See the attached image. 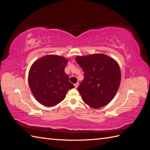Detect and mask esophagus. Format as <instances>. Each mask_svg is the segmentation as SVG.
<instances>
[{
	"instance_id": "34e87169",
	"label": "esophagus",
	"mask_w": 150,
	"mask_h": 150,
	"mask_svg": "<svg viewBox=\"0 0 150 150\" xmlns=\"http://www.w3.org/2000/svg\"><path fill=\"white\" fill-rule=\"evenodd\" d=\"M78 86H79V83H76V84H74V87H75V88H77L78 87Z\"/></svg>"
}]
</instances>
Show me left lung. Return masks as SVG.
<instances>
[{
	"label": "left lung",
	"mask_w": 150,
	"mask_h": 150,
	"mask_svg": "<svg viewBox=\"0 0 150 150\" xmlns=\"http://www.w3.org/2000/svg\"><path fill=\"white\" fill-rule=\"evenodd\" d=\"M76 61L84 71V79L78 88L83 101L94 109L107 105L121 82L117 62L103 54L78 56Z\"/></svg>",
	"instance_id": "left-lung-1"
}]
</instances>
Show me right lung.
<instances>
[{
	"mask_svg": "<svg viewBox=\"0 0 150 150\" xmlns=\"http://www.w3.org/2000/svg\"><path fill=\"white\" fill-rule=\"evenodd\" d=\"M67 59L62 56L47 55L35 61L30 68V89L39 103L54 106L64 99L68 90L74 88L64 69Z\"/></svg>",
	"mask_w": 150,
	"mask_h": 150,
	"instance_id": "right-lung-1",
	"label": "right lung"
}]
</instances>
